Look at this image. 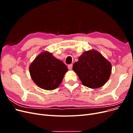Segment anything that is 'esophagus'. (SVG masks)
Wrapping results in <instances>:
<instances>
[{
	"label": "esophagus",
	"mask_w": 133,
	"mask_h": 133,
	"mask_svg": "<svg viewBox=\"0 0 133 133\" xmlns=\"http://www.w3.org/2000/svg\"><path fill=\"white\" fill-rule=\"evenodd\" d=\"M68 69H69V70H71L72 69V68H73V65H72V64H70V65H68Z\"/></svg>",
	"instance_id": "obj_1"
}]
</instances>
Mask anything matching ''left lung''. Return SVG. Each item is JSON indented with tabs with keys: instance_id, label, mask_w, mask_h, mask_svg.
<instances>
[{
	"instance_id": "1",
	"label": "left lung",
	"mask_w": 133,
	"mask_h": 133,
	"mask_svg": "<svg viewBox=\"0 0 133 133\" xmlns=\"http://www.w3.org/2000/svg\"><path fill=\"white\" fill-rule=\"evenodd\" d=\"M73 70L77 74L83 85L90 88H98L109 78L111 65L109 62L96 50L85 51L74 64Z\"/></svg>"
}]
</instances>
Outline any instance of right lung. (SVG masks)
Instances as JSON below:
<instances>
[{
    "mask_svg": "<svg viewBox=\"0 0 133 133\" xmlns=\"http://www.w3.org/2000/svg\"><path fill=\"white\" fill-rule=\"evenodd\" d=\"M68 70L61 60L48 52L39 54L29 68L34 82L40 88L48 90H54L59 86Z\"/></svg>",
    "mask_w": 133,
    "mask_h": 133,
    "instance_id": "1",
    "label": "right lung"
}]
</instances>
